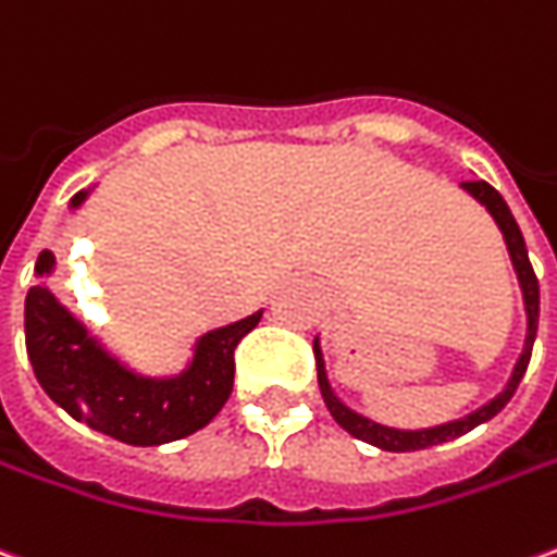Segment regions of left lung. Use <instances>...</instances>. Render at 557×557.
I'll list each match as a JSON object with an SVG mask.
<instances>
[{
	"label": "left lung",
	"instance_id": "obj_1",
	"mask_svg": "<svg viewBox=\"0 0 557 557\" xmlns=\"http://www.w3.org/2000/svg\"><path fill=\"white\" fill-rule=\"evenodd\" d=\"M461 186H465L473 198H480L482 205L488 208V213L495 216V223L500 225V232H504L507 250L509 256H512V268H516L519 283H522L524 310H528V337H524V349H522V356H519V361H516V368H512V376H509L507 388H504L497 398L488 400L485 407L473 410V413L465 416V419L446 422V425L422 428V431H398V428L376 425V422H371V419L352 413L346 404H341V400L334 398L332 386H329V380H325L322 349H319V341H313L319 392H322V400H325L329 413L334 416V422L344 428V431H349L352 437L371 443V446H380V449H386V453H413V449H428V446H437V443L455 441V437L468 434V431H473V428L482 425V422H488V419L500 413V410L507 407V400L516 395V388H519L524 371H528V361H531V346H534V337H536V319H540V283H536L534 268H531V259H528V247H524L522 228H519V223L512 220L507 201L500 198V193H497L495 186L485 184V181H465Z\"/></svg>",
	"mask_w": 557,
	"mask_h": 557
}]
</instances>
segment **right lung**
<instances>
[{
    "label": "right lung",
    "instance_id": "obj_1",
    "mask_svg": "<svg viewBox=\"0 0 557 557\" xmlns=\"http://www.w3.org/2000/svg\"><path fill=\"white\" fill-rule=\"evenodd\" d=\"M87 193H77L81 205ZM53 271V252L45 250L35 274ZM262 313L208 332L196 346V359L181 376L147 380L126 371L87 334L45 286L26 292V352L50 400L108 437L129 446H159L205 428L223 410L235 383V346L256 329Z\"/></svg>",
    "mask_w": 557,
    "mask_h": 557
}]
</instances>
